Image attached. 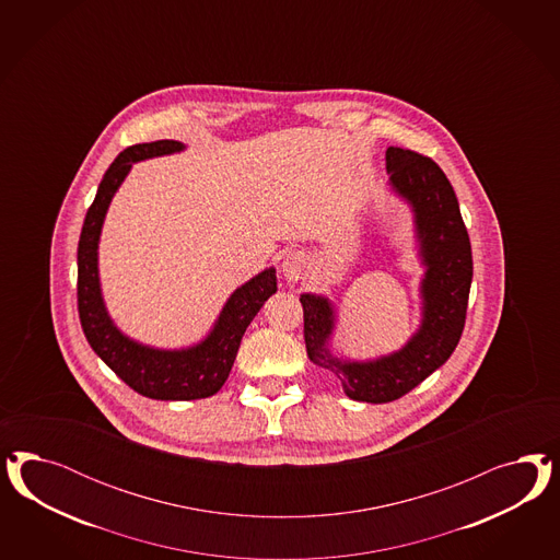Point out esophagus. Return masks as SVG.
<instances>
[{
  "instance_id": "1",
  "label": "esophagus",
  "mask_w": 560,
  "mask_h": 560,
  "mask_svg": "<svg viewBox=\"0 0 560 560\" xmlns=\"http://www.w3.org/2000/svg\"><path fill=\"white\" fill-rule=\"evenodd\" d=\"M305 271H307V258L302 253H291L281 262V272H283V277L288 279L289 283L300 281Z\"/></svg>"
}]
</instances>
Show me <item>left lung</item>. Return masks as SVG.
I'll return each instance as SVG.
<instances>
[{"label": "left lung", "mask_w": 560, "mask_h": 560, "mask_svg": "<svg viewBox=\"0 0 560 560\" xmlns=\"http://www.w3.org/2000/svg\"><path fill=\"white\" fill-rule=\"evenodd\" d=\"M392 192L408 205L423 267L419 283L421 323L410 339L388 355L351 359L335 351L337 307L318 293H302L307 357L332 373L357 402L384 405L419 386L458 347L472 283V250L456 192L443 170L421 153L388 148Z\"/></svg>", "instance_id": "obj_1"}]
</instances>
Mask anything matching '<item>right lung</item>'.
Masks as SVG:
<instances>
[{"label": "right lung", "mask_w": 560, "mask_h": 560, "mask_svg": "<svg viewBox=\"0 0 560 560\" xmlns=\"http://www.w3.org/2000/svg\"><path fill=\"white\" fill-rule=\"evenodd\" d=\"M172 139L137 143L117 155L85 213L78 244V310L85 339L120 380L153 400H197L221 390L232 372L248 324L277 291L275 267L258 272L228 298L205 339L183 349H158L125 335L110 318L102 298L98 244L113 197L137 162L185 152Z\"/></svg>", "instance_id": "add662e5"}]
</instances>
